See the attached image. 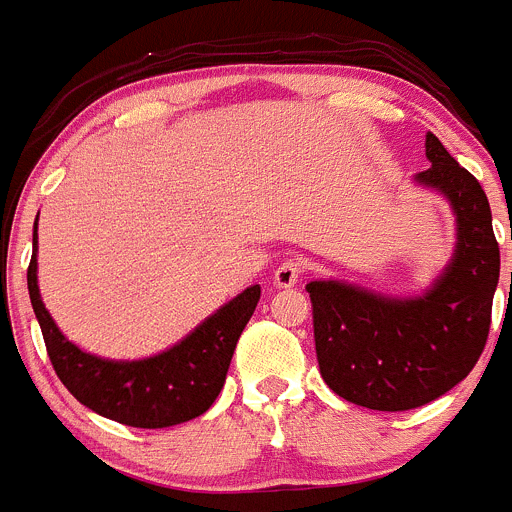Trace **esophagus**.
<instances>
[{"label":"esophagus","mask_w":512,"mask_h":512,"mask_svg":"<svg viewBox=\"0 0 512 512\" xmlns=\"http://www.w3.org/2000/svg\"><path fill=\"white\" fill-rule=\"evenodd\" d=\"M301 273H303V263L296 261V258H288V261H283L281 266L273 271V283H276L278 288H288L293 286V283H298Z\"/></svg>","instance_id":"34e87169"}]
</instances>
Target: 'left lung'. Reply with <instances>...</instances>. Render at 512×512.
Here are the masks:
<instances>
[{"mask_svg":"<svg viewBox=\"0 0 512 512\" xmlns=\"http://www.w3.org/2000/svg\"><path fill=\"white\" fill-rule=\"evenodd\" d=\"M426 159L413 181L443 196L455 216L453 256L426 291L391 296L336 278L306 286L323 381L371 411L435 401L473 371L488 341L500 278L488 196L430 131Z\"/></svg>","mask_w":512,"mask_h":512,"instance_id":"left-lung-1","label":"left lung"}]
</instances>
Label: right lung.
Returning a JSON list of instances; mask_svg holds the SVG:
<instances>
[{
	"instance_id": "add662e5",
	"label": "right lung",
	"mask_w": 512,
	"mask_h": 512,
	"mask_svg": "<svg viewBox=\"0 0 512 512\" xmlns=\"http://www.w3.org/2000/svg\"><path fill=\"white\" fill-rule=\"evenodd\" d=\"M37 254L34 221L32 263L27 271L29 298L47 343L49 361L59 381L82 406L131 428L179 426L209 411L224 388L236 341L261 298L258 283L216 308L166 351L136 361H111L82 351L59 331L39 293Z\"/></svg>"
}]
</instances>
